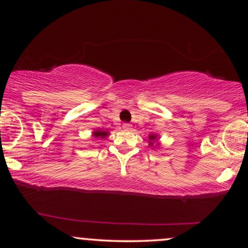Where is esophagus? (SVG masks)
<instances>
[{
    "label": "esophagus",
    "instance_id": "1",
    "mask_svg": "<svg viewBox=\"0 0 248 248\" xmlns=\"http://www.w3.org/2000/svg\"><path fill=\"white\" fill-rule=\"evenodd\" d=\"M123 128H124V130H131L132 125L128 124V123H124L123 124Z\"/></svg>",
    "mask_w": 248,
    "mask_h": 248
}]
</instances>
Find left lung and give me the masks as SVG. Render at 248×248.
Listing matches in <instances>:
<instances>
[{"label": "left lung", "mask_w": 248, "mask_h": 248, "mask_svg": "<svg viewBox=\"0 0 248 248\" xmlns=\"http://www.w3.org/2000/svg\"><path fill=\"white\" fill-rule=\"evenodd\" d=\"M148 138H149V147H151L152 149H158L160 147V142H159L158 134L151 133Z\"/></svg>", "instance_id": "left-lung-1"}]
</instances>
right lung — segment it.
Masks as SVG:
<instances>
[{"mask_svg": "<svg viewBox=\"0 0 248 248\" xmlns=\"http://www.w3.org/2000/svg\"><path fill=\"white\" fill-rule=\"evenodd\" d=\"M108 135H109V132L103 131V130H100V128H97V130H94L93 132V137L96 139H105L106 137H108Z\"/></svg>", "mask_w": 248, "mask_h": 248, "instance_id": "obj_1", "label": "right lung"}]
</instances>
